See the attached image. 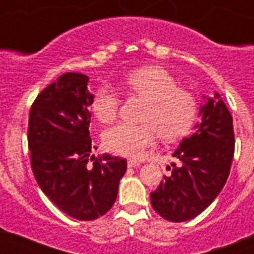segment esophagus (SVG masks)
Returning <instances> with one entry per match:
<instances>
[{
    "mask_svg": "<svg viewBox=\"0 0 254 254\" xmlns=\"http://www.w3.org/2000/svg\"><path fill=\"white\" fill-rule=\"evenodd\" d=\"M127 165H128V168H138L140 167V163L136 160H128L127 161Z\"/></svg>",
    "mask_w": 254,
    "mask_h": 254,
    "instance_id": "1",
    "label": "esophagus"
}]
</instances>
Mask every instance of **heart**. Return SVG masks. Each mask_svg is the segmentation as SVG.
I'll use <instances>...</instances> for the list:
<instances>
[{
  "label": "heart",
  "instance_id": "obj_1",
  "mask_svg": "<svg viewBox=\"0 0 254 254\" xmlns=\"http://www.w3.org/2000/svg\"><path fill=\"white\" fill-rule=\"evenodd\" d=\"M121 86L128 95L146 102L141 121L143 125H117L103 133L109 151L138 159L154 146L158 133L167 142L185 137L196 122L198 105L194 95L178 87L176 78L161 67H143L126 75ZM120 96L111 87L100 86L94 93L90 109L102 123L116 120Z\"/></svg>",
  "mask_w": 254,
  "mask_h": 254
}]
</instances>
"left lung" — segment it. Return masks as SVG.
<instances>
[{
	"label": "left lung",
	"instance_id": "obj_1",
	"mask_svg": "<svg viewBox=\"0 0 254 254\" xmlns=\"http://www.w3.org/2000/svg\"><path fill=\"white\" fill-rule=\"evenodd\" d=\"M199 114L194 133L173 154L181 164H173L172 176H164L150 193L152 208L173 223L193 219L211 205L225 186L234 156L233 117L219 94L207 98Z\"/></svg>",
	"mask_w": 254,
	"mask_h": 254
}]
</instances>
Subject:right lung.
Wrapping results in <instances>:
<instances>
[{
  "label": "right lung",
  "mask_w": 254,
  "mask_h": 254,
  "mask_svg": "<svg viewBox=\"0 0 254 254\" xmlns=\"http://www.w3.org/2000/svg\"><path fill=\"white\" fill-rule=\"evenodd\" d=\"M89 77L61 75L34 100L29 113L31 169L47 197L64 214L95 220L111 210L127 169L126 159L94 158L89 132L93 94Z\"/></svg>",
  "instance_id": "1"
}]
</instances>
